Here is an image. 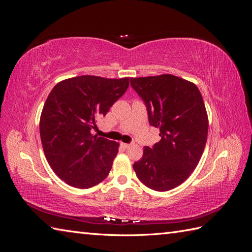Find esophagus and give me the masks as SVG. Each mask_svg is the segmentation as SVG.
<instances>
[{"mask_svg":"<svg viewBox=\"0 0 252 252\" xmlns=\"http://www.w3.org/2000/svg\"><path fill=\"white\" fill-rule=\"evenodd\" d=\"M121 145H122V146H123L124 148H129V147L131 146V144H126V143H122Z\"/></svg>","mask_w":252,"mask_h":252,"instance_id":"34e87169","label":"esophagus"}]
</instances>
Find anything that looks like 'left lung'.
<instances>
[{
	"instance_id": "1",
	"label": "left lung",
	"mask_w": 252,
	"mask_h": 252,
	"mask_svg": "<svg viewBox=\"0 0 252 252\" xmlns=\"http://www.w3.org/2000/svg\"><path fill=\"white\" fill-rule=\"evenodd\" d=\"M130 84L161 136L152 148L144 147L133 169L144 185L167 191L189 178L203 155L208 116L202 94L195 84L172 74L130 78Z\"/></svg>"
}]
</instances>
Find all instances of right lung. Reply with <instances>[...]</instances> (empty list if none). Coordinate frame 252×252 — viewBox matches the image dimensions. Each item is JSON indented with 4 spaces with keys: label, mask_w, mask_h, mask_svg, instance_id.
Returning a JSON list of instances; mask_svg holds the SVG:
<instances>
[{
    "label": "right lung",
    "mask_w": 252,
    "mask_h": 252,
    "mask_svg": "<svg viewBox=\"0 0 252 252\" xmlns=\"http://www.w3.org/2000/svg\"><path fill=\"white\" fill-rule=\"evenodd\" d=\"M129 78L81 75L59 82L40 118V134L51 169L66 184L90 188L109 174L120 144L91 133L98 118L125 94Z\"/></svg>",
    "instance_id": "1"
}]
</instances>
